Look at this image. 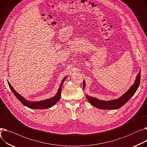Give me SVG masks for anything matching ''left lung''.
<instances>
[{
    "instance_id": "1",
    "label": "left lung",
    "mask_w": 147,
    "mask_h": 147,
    "mask_svg": "<svg viewBox=\"0 0 147 147\" xmlns=\"http://www.w3.org/2000/svg\"><path fill=\"white\" fill-rule=\"evenodd\" d=\"M141 79V70L138 73L136 77V79L129 90L118 99H113L111 101H104V100H100L96 98L91 97L88 95H85L88 101L96 108L102 110H116L121 107L123 105L125 104L129 100L132 98V96L135 94L137 90L139 85L140 83ZM83 89L86 87V83L84 80L83 82Z\"/></svg>"
}]
</instances>
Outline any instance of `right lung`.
<instances>
[{
	"instance_id": "obj_1",
	"label": "right lung",
	"mask_w": 147,
	"mask_h": 147,
	"mask_svg": "<svg viewBox=\"0 0 147 147\" xmlns=\"http://www.w3.org/2000/svg\"><path fill=\"white\" fill-rule=\"evenodd\" d=\"M68 76L65 77V78L63 79V80H62L61 83L60 84V86L59 87V89L57 91V94L54 96L53 97H52L49 99H47L45 100H42V101H28L27 99H26L24 98H23L21 95H20L18 92L15 90V89L13 88V87L11 86V84L10 83L7 81V83H8L9 86L13 92V94L17 98V99L19 100V101L23 104L24 105L30 108V109H48V108H50L52 106H53L61 98V89H62V86H63V83L65 81V79L67 78Z\"/></svg>"
}]
</instances>
